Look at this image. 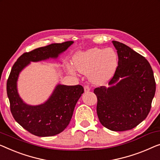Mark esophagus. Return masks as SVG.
<instances>
[{
    "label": "esophagus",
    "mask_w": 160,
    "mask_h": 160,
    "mask_svg": "<svg viewBox=\"0 0 160 160\" xmlns=\"http://www.w3.org/2000/svg\"><path fill=\"white\" fill-rule=\"evenodd\" d=\"M90 91V87L88 85H85L84 86V92H88Z\"/></svg>",
    "instance_id": "esophagus-1"
}]
</instances>
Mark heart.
I'll use <instances>...</instances> for the list:
<instances>
[{
	"label": "heart",
	"instance_id": "obj_1",
	"mask_svg": "<svg viewBox=\"0 0 160 160\" xmlns=\"http://www.w3.org/2000/svg\"><path fill=\"white\" fill-rule=\"evenodd\" d=\"M117 54L112 48L102 49L94 48L80 52L73 58L76 69L79 72L89 74L94 84H104L112 77L117 67ZM71 72L73 68H69Z\"/></svg>",
	"mask_w": 160,
	"mask_h": 160
}]
</instances>
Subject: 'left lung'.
Instances as JSON below:
<instances>
[{"label": "left lung", "mask_w": 160, "mask_h": 160, "mask_svg": "<svg viewBox=\"0 0 160 160\" xmlns=\"http://www.w3.org/2000/svg\"><path fill=\"white\" fill-rule=\"evenodd\" d=\"M112 43L118 62L109 82L111 87H97L94 93L101 124L109 130L123 131L135 128L147 117L156 82L152 67L144 57L123 43Z\"/></svg>", "instance_id": "left-lung-1"}]
</instances>
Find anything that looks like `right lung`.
Returning a JSON list of instances; mask_svg holds the SVG:
<instances>
[{"label":"right lung","instance_id":"obj_1","mask_svg":"<svg viewBox=\"0 0 160 160\" xmlns=\"http://www.w3.org/2000/svg\"><path fill=\"white\" fill-rule=\"evenodd\" d=\"M73 42L54 43L23 53L11 68L6 84L11 114L20 126L33 135L52 136L61 133L71 121L76 104L84 93V87L58 84L47 102L31 106L23 102L17 92L18 74L31 61L57 58Z\"/></svg>","mask_w":160,"mask_h":160}]
</instances>
